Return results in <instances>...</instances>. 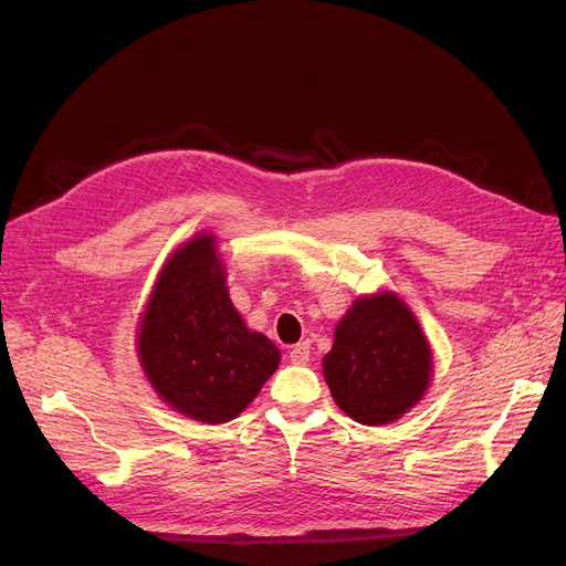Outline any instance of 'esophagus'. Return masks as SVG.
<instances>
[{
  "instance_id": "obj_1",
  "label": "esophagus",
  "mask_w": 566,
  "mask_h": 566,
  "mask_svg": "<svg viewBox=\"0 0 566 566\" xmlns=\"http://www.w3.org/2000/svg\"><path fill=\"white\" fill-rule=\"evenodd\" d=\"M310 356H312V347H310V342H300V345H295L293 349H290V361H293L295 366H304V364H310Z\"/></svg>"
}]
</instances>
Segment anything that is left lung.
<instances>
[{"instance_id": "left-lung-1", "label": "left lung", "mask_w": 566, "mask_h": 566, "mask_svg": "<svg viewBox=\"0 0 566 566\" xmlns=\"http://www.w3.org/2000/svg\"><path fill=\"white\" fill-rule=\"evenodd\" d=\"M323 375L349 418L387 424L422 399L432 349L403 300L394 293L358 297L337 323Z\"/></svg>"}]
</instances>
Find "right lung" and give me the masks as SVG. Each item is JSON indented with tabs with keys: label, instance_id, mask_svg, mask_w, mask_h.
I'll return each instance as SVG.
<instances>
[{
	"label": "right lung",
	"instance_id": "add662e5",
	"mask_svg": "<svg viewBox=\"0 0 566 566\" xmlns=\"http://www.w3.org/2000/svg\"><path fill=\"white\" fill-rule=\"evenodd\" d=\"M224 279L214 238L198 233L163 266L136 337L160 399L208 424L243 413L281 361L269 337L245 328Z\"/></svg>",
	"mask_w": 566,
	"mask_h": 566
}]
</instances>
